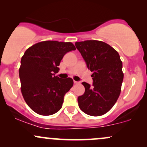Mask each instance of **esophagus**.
I'll return each instance as SVG.
<instances>
[{
	"mask_svg": "<svg viewBox=\"0 0 147 147\" xmlns=\"http://www.w3.org/2000/svg\"><path fill=\"white\" fill-rule=\"evenodd\" d=\"M79 82H76V81H74V84H79Z\"/></svg>",
	"mask_w": 147,
	"mask_h": 147,
	"instance_id": "34e87169",
	"label": "esophagus"
}]
</instances>
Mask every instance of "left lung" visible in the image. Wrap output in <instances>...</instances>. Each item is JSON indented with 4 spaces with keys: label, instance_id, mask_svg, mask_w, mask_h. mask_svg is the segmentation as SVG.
I'll return each mask as SVG.
<instances>
[{
    "label": "left lung",
    "instance_id": "8db88e82",
    "mask_svg": "<svg viewBox=\"0 0 147 147\" xmlns=\"http://www.w3.org/2000/svg\"><path fill=\"white\" fill-rule=\"evenodd\" d=\"M87 67L92 72V86L82 82L85 92L78 97L79 107L86 114L100 116L109 112L117 102L124 79L122 62L118 52L103 41L76 42Z\"/></svg>",
    "mask_w": 147,
    "mask_h": 147
}]
</instances>
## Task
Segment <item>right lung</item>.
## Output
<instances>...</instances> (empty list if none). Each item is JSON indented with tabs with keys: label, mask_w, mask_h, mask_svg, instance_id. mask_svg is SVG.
Wrapping results in <instances>:
<instances>
[{
	"label": "right lung",
	"mask_w": 147,
	"mask_h": 147,
	"mask_svg": "<svg viewBox=\"0 0 147 147\" xmlns=\"http://www.w3.org/2000/svg\"><path fill=\"white\" fill-rule=\"evenodd\" d=\"M76 50L71 42L45 41L32 45L22 57L19 68L22 95L37 114L51 115L61 109L65 94L73 86L70 77L55 74L67 52Z\"/></svg>",
	"instance_id": "obj_1"
}]
</instances>
